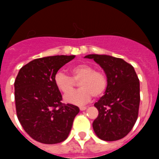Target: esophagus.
I'll return each mask as SVG.
<instances>
[{
    "mask_svg": "<svg viewBox=\"0 0 159 159\" xmlns=\"http://www.w3.org/2000/svg\"><path fill=\"white\" fill-rule=\"evenodd\" d=\"M87 106H80V110L81 111H85V110H87Z\"/></svg>",
    "mask_w": 159,
    "mask_h": 159,
    "instance_id": "1",
    "label": "esophagus"
}]
</instances>
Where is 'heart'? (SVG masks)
<instances>
[{
	"mask_svg": "<svg viewBox=\"0 0 159 159\" xmlns=\"http://www.w3.org/2000/svg\"><path fill=\"white\" fill-rule=\"evenodd\" d=\"M72 77L62 72H57L54 76V83L60 92L64 94L71 91L75 80H81V89L66 95L65 102L70 104L82 106L89 102L92 96L100 97L106 92L107 78L99 71H95L92 66L87 63H80L71 67ZM75 80L74 81V80Z\"/></svg>",
	"mask_w": 159,
	"mask_h": 159,
	"instance_id": "1",
	"label": "heart"
}]
</instances>
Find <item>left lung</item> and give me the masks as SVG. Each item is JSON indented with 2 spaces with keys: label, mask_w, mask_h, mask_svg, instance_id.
Returning <instances> with one entry per match:
<instances>
[{
  "label": "left lung",
  "mask_w": 159,
  "mask_h": 159,
  "mask_svg": "<svg viewBox=\"0 0 159 159\" xmlns=\"http://www.w3.org/2000/svg\"><path fill=\"white\" fill-rule=\"evenodd\" d=\"M104 70L107 87L103 97L94 104L98 116L92 127L99 139L116 141L128 134L138 118L140 102L139 80L132 65L106 54H89Z\"/></svg>",
  "instance_id": "obj_1"
}]
</instances>
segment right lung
<instances>
[{"label":"right lung","instance_id":"obj_1","mask_svg":"<svg viewBox=\"0 0 159 159\" xmlns=\"http://www.w3.org/2000/svg\"><path fill=\"white\" fill-rule=\"evenodd\" d=\"M75 55H56L31 61L20 68L15 81L17 117L25 132L46 144L61 143L67 138L79 108L62 105L54 76Z\"/></svg>","mask_w":159,"mask_h":159}]
</instances>
